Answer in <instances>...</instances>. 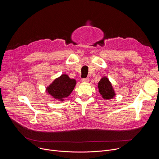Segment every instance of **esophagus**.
<instances>
[{
	"instance_id": "esophagus-1",
	"label": "esophagus",
	"mask_w": 159,
	"mask_h": 159,
	"mask_svg": "<svg viewBox=\"0 0 159 159\" xmlns=\"http://www.w3.org/2000/svg\"><path fill=\"white\" fill-rule=\"evenodd\" d=\"M89 78H86V79H82V82L88 83V82H89Z\"/></svg>"
}]
</instances>
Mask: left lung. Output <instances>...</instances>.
Masks as SVG:
<instances>
[{"instance_id": "1", "label": "left lung", "mask_w": 159, "mask_h": 159, "mask_svg": "<svg viewBox=\"0 0 159 159\" xmlns=\"http://www.w3.org/2000/svg\"><path fill=\"white\" fill-rule=\"evenodd\" d=\"M97 87L100 94L105 100L111 99L116 95L111 82L106 76L101 79L98 83Z\"/></svg>"}]
</instances>
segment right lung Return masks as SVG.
<instances>
[{
    "label": "right lung",
    "mask_w": 159,
    "mask_h": 159,
    "mask_svg": "<svg viewBox=\"0 0 159 159\" xmlns=\"http://www.w3.org/2000/svg\"><path fill=\"white\" fill-rule=\"evenodd\" d=\"M76 84L75 79H70L67 74H62L46 87V91L56 101H64L71 93Z\"/></svg>",
    "instance_id": "add662e5"
}]
</instances>
